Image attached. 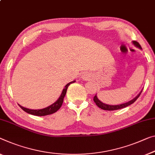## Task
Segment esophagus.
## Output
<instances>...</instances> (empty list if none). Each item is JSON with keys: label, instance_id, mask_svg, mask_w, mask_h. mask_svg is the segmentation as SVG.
I'll use <instances>...</instances> for the list:
<instances>
[{"label": "esophagus", "instance_id": "obj_1", "mask_svg": "<svg viewBox=\"0 0 155 155\" xmlns=\"http://www.w3.org/2000/svg\"><path fill=\"white\" fill-rule=\"evenodd\" d=\"M82 79L87 80H88L89 78V74H88L87 73H84V74L82 75Z\"/></svg>", "mask_w": 155, "mask_h": 155}]
</instances>
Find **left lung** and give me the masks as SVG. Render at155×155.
<instances>
[{
    "label": "left lung",
    "instance_id": "1",
    "mask_svg": "<svg viewBox=\"0 0 155 155\" xmlns=\"http://www.w3.org/2000/svg\"><path fill=\"white\" fill-rule=\"evenodd\" d=\"M132 43H133V44H134L135 46H137V48H139L140 49H142L141 45H140L137 41H133ZM141 92H142V91L140 92L139 94H138L137 96H136L134 99L131 100L130 101L126 102V103H123V104H117V105H110V104H107L103 103V102H102L98 98H97V97L96 95L94 97V101L95 102V103L96 104V105L98 107L101 108L102 109H103V110H107V111L117 110V109H120L129 106V105H130V104H132V103H134V102L136 101H137L138 97L140 96V95H141Z\"/></svg>",
    "mask_w": 155,
    "mask_h": 155
}]
</instances>
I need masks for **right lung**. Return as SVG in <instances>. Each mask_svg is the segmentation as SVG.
<instances>
[{
  "label": "right lung",
  "mask_w": 155,
  "mask_h": 155,
  "mask_svg": "<svg viewBox=\"0 0 155 155\" xmlns=\"http://www.w3.org/2000/svg\"><path fill=\"white\" fill-rule=\"evenodd\" d=\"M75 82V81L73 80V81H72V82L68 83V84L65 86V87L64 88L63 91H62V92H61V94L60 95V96H59L58 101H57L55 102H54L53 104H52L51 105L47 107H46V108H44L41 109H30L23 107L21 106L20 104H18V105H19L20 107L22 109L23 111H25V112H27L30 114H32V115H34V116H44L50 115V114L55 113L57 111L59 110V108L61 107V105H62V103L64 101V97L66 96V91H67L68 86Z\"/></svg>",
  "instance_id": "right-lung-1"
}]
</instances>
